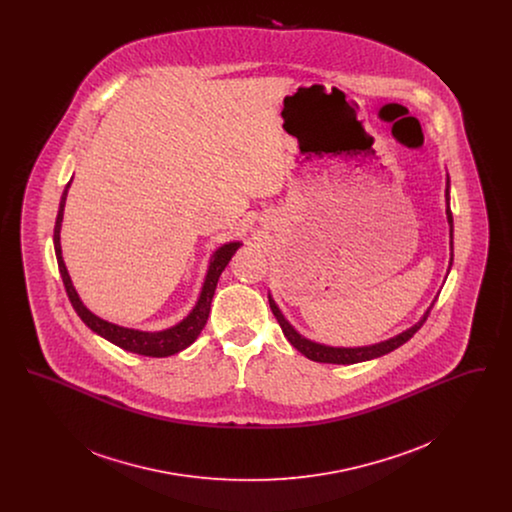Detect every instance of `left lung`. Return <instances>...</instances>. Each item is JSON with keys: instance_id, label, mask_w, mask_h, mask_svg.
Masks as SVG:
<instances>
[{"instance_id": "1", "label": "left lung", "mask_w": 512, "mask_h": 512, "mask_svg": "<svg viewBox=\"0 0 512 512\" xmlns=\"http://www.w3.org/2000/svg\"><path fill=\"white\" fill-rule=\"evenodd\" d=\"M445 197H447V220L451 226V265H453V213L449 209V180H447V190H445ZM270 309L274 313V317L278 320L284 336L292 343L293 347L303 353L307 359L315 361V363H330V365H353V363H361V361H370L376 357H382L386 353H391L393 349H397L399 345H403L405 341L411 340L414 334L420 330V326L426 322V318L430 315L434 303L430 305V309L424 313V317L420 318L413 328H409L407 332L395 336L388 341L376 343V345H368V347H330V345H322V343H315V341L303 338L301 334H297L293 330L292 324L284 318L280 313V309L276 307V303L272 301V297H268Z\"/></svg>"}]
</instances>
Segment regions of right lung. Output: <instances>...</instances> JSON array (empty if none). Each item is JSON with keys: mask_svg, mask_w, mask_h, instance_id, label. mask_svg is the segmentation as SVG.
I'll list each match as a JSON object with an SVG mask.
<instances>
[{"mask_svg": "<svg viewBox=\"0 0 512 512\" xmlns=\"http://www.w3.org/2000/svg\"><path fill=\"white\" fill-rule=\"evenodd\" d=\"M71 182H73V178H71ZM71 182L65 186V192L61 195V203H59V211H57V219H55V228H53V244H55L57 265H59V272H61L65 290H67V295H69V299H71L74 311L78 313V317L82 318V322L90 330H94L96 334H99L101 338L119 345L121 349H126L130 353H138V355H144V357H169V355H174V353L186 349L188 345H192L197 340V336L201 334V330L205 328V324H207L209 311H211V301H213V295H215V290H217L219 276L222 274L224 267L228 265V261L232 259V255L236 253V249L242 244L240 242L224 244L213 253L211 263H209V270H207V276H205V282H203V288H201V293H199V299H197L192 313L184 318L180 324L172 326L169 330H163V332H140V330H132V328H122V326L111 324V322H107L103 318L96 317L94 313H90L82 305L78 293L73 288V282H71V276L67 272V267H65V261H63V255H61V236L59 234H61L63 211H65V201H67Z\"/></svg>", "mask_w": 512, "mask_h": 512, "instance_id": "1", "label": "right lung"}]
</instances>
